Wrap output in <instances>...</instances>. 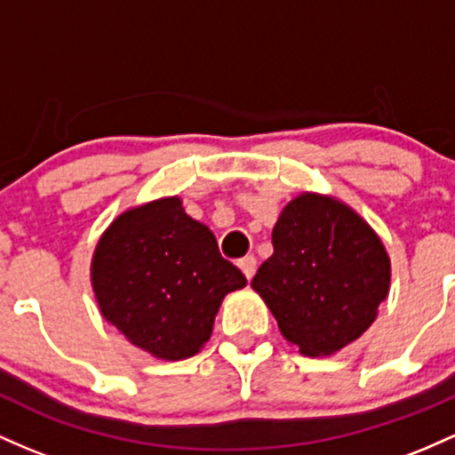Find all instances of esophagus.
I'll use <instances>...</instances> for the list:
<instances>
[{
  "label": "esophagus",
  "mask_w": 455,
  "mask_h": 455,
  "mask_svg": "<svg viewBox=\"0 0 455 455\" xmlns=\"http://www.w3.org/2000/svg\"><path fill=\"white\" fill-rule=\"evenodd\" d=\"M238 267H241V270L244 273V277L251 279L255 275V268H258V259L253 258V255H247V258H243L241 262H238Z\"/></svg>",
  "instance_id": "34e87169"
}]
</instances>
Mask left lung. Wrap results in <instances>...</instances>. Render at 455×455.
<instances>
[{"label":"left lung","instance_id":"left-lung-1","mask_svg":"<svg viewBox=\"0 0 455 455\" xmlns=\"http://www.w3.org/2000/svg\"><path fill=\"white\" fill-rule=\"evenodd\" d=\"M273 249L251 288L290 344L333 355L370 329L389 294L391 262L350 206L318 193L294 197L275 223Z\"/></svg>","mask_w":455,"mask_h":455}]
</instances>
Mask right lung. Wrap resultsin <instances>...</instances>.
<instances>
[{
  "mask_svg": "<svg viewBox=\"0 0 455 455\" xmlns=\"http://www.w3.org/2000/svg\"><path fill=\"white\" fill-rule=\"evenodd\" d=\"M247 285L214 234L180 197L131 208L105 229L92 258L100 314L137 348L180 361L211 339L223 296Z\"/></svg>",
  "mask_w": 455,
  "mask_h": 455,
  "instance_id": "1",
  "label": "right lung"
}]
</instances>
